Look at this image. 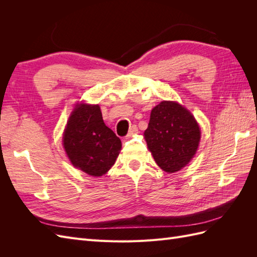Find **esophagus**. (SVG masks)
<instances>
[{
    "instance_id": "esophagus-1",
    "label": "esophagus",
    "mask_w": 257,
    "mask_h": 257,
    "mask_svg": "<svg viewBox=\"0 0 257 257\" xmlns=\"http://www.w3.org/2000/svg\"><path fill=\"white\" fill-rule=\"evenodd\" d=\"M136 133H138V128H137V126H136V125H132V126L130 127V131H128L127 137L130 138V137H132V136H133V135H135Z\"/></svg>"
}]
</instances>
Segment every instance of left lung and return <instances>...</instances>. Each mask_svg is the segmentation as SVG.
Instances as JSON below:
<instances>
[{"mask_svg": "<svg viewBox=\"0 0 257 257\" xmlns=\"http://www.w3.org/2000/svg\"><path fill=\"white\" fill-rule=\"evenodd\" d=\"M144 135L155 163L172 174L194 158L200 141V128L194 115L182 105L163 100L151 110Z\"/></svg>", "mask_w": 257, "mask_h": 257, "instance_id": "8db88e82", "label": "left lung"}]
</instances>
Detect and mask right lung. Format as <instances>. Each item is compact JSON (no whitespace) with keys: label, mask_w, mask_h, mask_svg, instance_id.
Wrapping results in <instances>:
<instances>
[{"label":"right lung","mask_w":257,"mask_h":257,"mask_svg":"<svg viewBox=\"0 0 257 257\" xmlns=\"http://www.w3.org/2000/svg\"><path fill=\"white\" fill-rule=\"evenodd\" d=\"M63 147L76 168L90 176L100 177L114 164L122 144L106 126L98 105L80 103L68 118Z\"/></svg>","instance_id":"right-lung-1"}]
</instances>
